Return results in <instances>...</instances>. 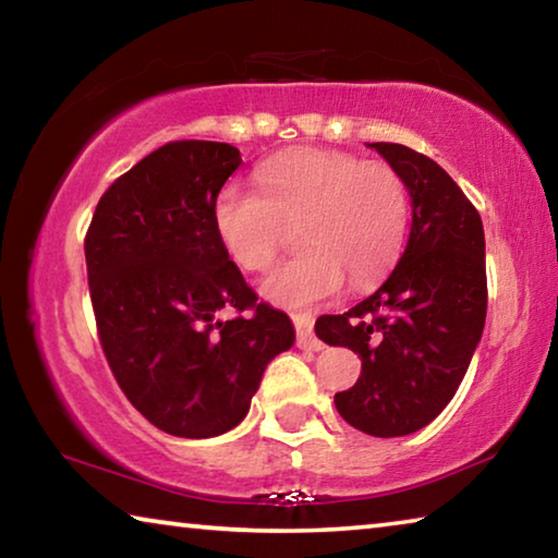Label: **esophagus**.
<instances>
[{
  "mask_svg": "<svg viewBox=\"0 0 558 558\" xmlns=\"http://www.w3.org/2000/svg\"><path fill=\"white\" fill-rule=\"evenodd\" d=\"M292 325H295V335H298V347L300 349H310V352H319V349H325V344L319 342L313 332V325L315 319L313 315L307 313H292Z\"/></svg>",
  "mask_w": 558,
  "mask_h": 558,
  "instance_id": "1",
  "label": "esophagus"
}]
</instances>
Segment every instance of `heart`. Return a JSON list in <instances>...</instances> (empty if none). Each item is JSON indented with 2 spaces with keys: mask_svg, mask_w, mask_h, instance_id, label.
I'll return each mask as SVG.
<instances>
[{
  "mask_svg": "<svg viewBox=\"0 0 558 558\" xmlns=\"http://www.w3.org/2000/svg\"><path fill=\"white\" fill-rule=\"evenodd\" d=\"M258 187L226 184L214 202V226L235 266H272L292 226L300 245L270 272L266 295L280 305L335 295L379 282L399 258L409 229V192L386 162L337 149L298 147L258 169Z\"/></svg>",
  "mask_w": 558,
  "mask_h": 558,
  "instance_id": "obj_1",
  "label": "heart"
}]
</instances>
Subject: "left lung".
<instances>
[{"instance_id": "1", "label": "left lung", "mask_w": 558, "mask_h": 558, "mask_svg": "<svg viewBox=\"0 0 558 558\" xmlns=\"http://www.w3.org/2000/svg\"><path fill=\"white\" fill-rule=\"evenodd\" d=\"M411 194V233L389 280L315 332L362 359L352 389L335 393L349 426L376 438L409 436L446 409L483 337L485 231L475 206L430 157L396 143L372 145Z\"/></svg>"}]
</instances>
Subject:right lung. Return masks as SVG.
I'll return each instance as SVG.
<instances>
[{
    "mask_svg": "<svg viewBox=\"0 0 558 558\" xmlns=\"http://www.w3.org/2000/svg\"><path fill=\"white\" fill-rule=\"evenodd\" d=\"M239 165L226 143L162 145L108 186L83 243L110 372L177 438L239 426L270 359L295 342L290 317L258 302L216 233L214 202Z\"/></svg>",
    "mask_w": 558,
    "mask_h": 558,
    "instance_id": "1",
    "label": "right lung"
}]
</instances>
